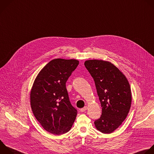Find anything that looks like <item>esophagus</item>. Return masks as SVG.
Wrapping results in <instances>:
<instances>
[{"label": "esophagus", "mask_w": 154, "mask_h": 154, "mask_svg": "<svg viewBox=\"0 0 154 154\" xmlns=\"http://www.w3.org/2000/svg\"><path fill=\"white\" fill-rule=\"evenodd\" d=\"M87 108H88V107H87V106H85L84 108H81V109H80V111H81V112H85V111H86Z\"/></svg>", "instance_id": "1"}]
</instances>
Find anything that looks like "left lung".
Segmentation results:
<instances>
[{
  "label": "left lung",
  "instance_id": "obj_1",
  "mask_svg": "<svg viewBox=\"0 0 154 154\" xmlns=\"http://www.w3.org/2000/svg\"><path fill=\"white\" fill-rule=\"evenodd\" d=\"M85 66L93 78L101 107V116L95 120L96 128L104 134L114 132L126 118L132 95L126 77L112 63L89 60Z\"/></svg>",
  "mask_w": 154,
  "mask_h": 154
}]
</instances>
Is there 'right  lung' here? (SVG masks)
<instances>
[{"instance_id":"add662e5","label":"right lung","mask_w":154,"mask_h":154,"mask_svg":"<svg viewBox=\"0 0 154 154\" xmlns=\"http://www.w3.org/2000/svg\"><path fill=\"white\" fill-rule=\"evenodd\" d=\"M79 62L56 59L50 61L37 75L30 94L32 112L48 132L61 135L68 132L77 110L72 106L66 83Z\"/></svg>"}]
</instances>
